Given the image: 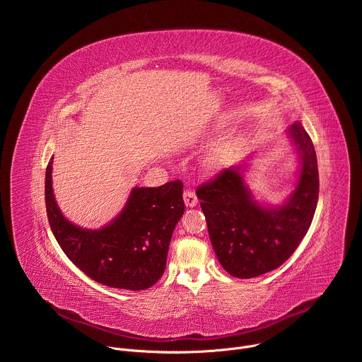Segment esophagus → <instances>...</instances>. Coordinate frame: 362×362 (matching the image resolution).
Instances as JSON below:
<instances>
[{
    "instance_id": "esophagus-1",
    "label": "esophagus",
    "mask_w": 362,
    "mask_h": 362,
    "mask_svg": "<svg viewBox=\"0 0 362 362\" xmlns=\"http://www.w3.org/2000/svg\"><path fill=\"white\" fill-rule=\"evenodd\" d=\"M183 199H185V204L187 206V208H193V206L197 204V197L192 190H185Z\"/></svg>"
}]
</instances>
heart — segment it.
<instances>
[{
    "mask_svg": "<svg viewBox=\"0 0 362 362\" xmlns=\"http://www.w3.org/2000/svg\"><path fill=\"white\" fill-rule=\"evenodd\" d=\"M229 144H230V143H226L225 146H221V147H219V148H218V150H216V151L214 153V158H212V162H218V160H219V158H221V154H222V153H223V151H225V150H226V148L229 147Z\"/></svg>",
    "mask_w": 362,
    "mask_h": 362,
    "instance_id": "heart-1",
    "label": "heart"
}]
</instances>
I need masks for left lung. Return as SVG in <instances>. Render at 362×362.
<instances>
[{"label": "left lung", "instance_id": "8db88e82", "mask_svg": "<svg viewBox=\"0 0 362 362\" xmlns=\"http://www.w3.org/2000/svg\"><path fill=\"white\" fill-rule=\"evenodd\" d=\"M288 136L299 153V177L292 194L278 206L257 202L243 179L245 165L222 170L197 187L214 250L223 269L249 279L279 268L313 223L320 179L311 137L296 122Z\"/></svg>", "mask_w": 362, "mask_h": 362}]
</instances>
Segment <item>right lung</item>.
<instances>
[{
    "mask_svg": "<svg viewBox=\"0 0 362 362\" xmlns=\"http://www.w3.org/2000/svg\"><path fill=\"white\" fill-rule=\"evenodd\" d=\"M53 158L45 170V208L54 238L69 259L93 281L119 289L143 291L165 272L169 243L185 212L183 183L134 187L120 215L90 230L67 221L53 193Z\"/></svg>",
    "mask_w": 362,
    "mask_h": 362,
    "instance_id": "1",
    "label": "right lung"
}]
</instances>
